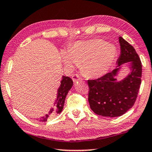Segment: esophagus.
I'll use <instances>...</instances> for the list:
<instances>
[{
  "label": "esophagus",
  "mask_w": 152,
  "mask_h": 152,
  "mask_svg": "<svg viewBox=\"0 0 152 152\" xmlns=\"http://www.w3.org/2000/svg\"><path fill=\"white\" fill-rule=\"evenodd\" d=\"M72 80H73L74 83H76V82H77V81L80 80V76H79L78 75H77V74H74V75L72 76Z\"/></svg>",
  "instance_id": "34e87169"
}]
</instances>
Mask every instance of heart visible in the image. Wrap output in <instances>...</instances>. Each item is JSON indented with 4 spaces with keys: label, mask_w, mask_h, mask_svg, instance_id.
Wrapping results in <instances>:
<instances>
[{
    "label": "heart",
    "mask_w": 152,
    "mask_h": 152,
    "mask_svg": "<svg viewBox=\"0 0 152 152\" xmlns=\"http://www.w3.org/2000/svg\"><path fill=\"white\" fill-rule=\"evenodd\" d=\"M116 49L101 39L78 42L69 49V53L62 52L64 65L74 69L80 65L82 73L87 77H98L105 74L116 58Z\"/></svg>",
    "instance_id": "b5f03b06"
}]
</instances>
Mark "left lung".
Wrapping results in <instances>:
<instances>
[{
    "label": "left lung",
    "instance_id": "1",
    "mask_svg": "<svg viewBox=\"0 0 152 152\" xmlns=\"http://www.w3.org/2000/svg\"><path fill=\"white\" fill-rule=\"evenodd\" d=\"M121 54L117 67L95 80H88V101L95 114L105 117H118L132 107L141 84L142 64L135 49L121 36L118 38ZM130 63L131 72L123 80L117 81L120 66Z\"/></svg>",
    "mask_w": 152,
    "mask_h": 152
}]
</instances>
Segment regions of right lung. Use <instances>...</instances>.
Masks as SVG:
<instances>
[{
  "mask_svg": "<svg viewBox=\"0 0 152 152\" xmlns=\"http://www.w3.org/2000/svg\"><path fill=\"white\" fill-rule=\"evenodd\" d=\"M72 85H73V80H72V78H70L68 76H63L61 85L58 89L57 99L55 102V107L54 108L51 109L48 114L41 117L40 118V121L45 122L51 117H54L62 112L64 104H65V98L67 96L68 91L72 88Z\"/></svg>",
  "mask_w": 152,
  "mask_h": 152,
  "instance_id": "1",
  "label": "right lung"
}]
</instances>
